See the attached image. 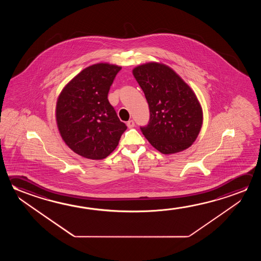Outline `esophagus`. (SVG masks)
I'll return each mask as SVG.
<instances>
[{
    "mask_svg": "<svg viewBox=\"0 0 261 261\" xmlns=\"http://www.w3.org/2000/svg\"><path fill=\"white\" fill-rule=\"evenodd\" d=\"M126 125L128 128H133L135 126V122L133 120H129L128 122L126 123Z\"/></svg>",
    "mask_w": 261,
    "mask_h": 261,
    "instance_id": "obj_1",
    "label": "esophagus"
}]
</instances>
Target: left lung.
Here are the masks:
<instances>
[{
  "label": "left lung",
  "mask_w": 261,
  "mask_h": 261,
  "mask_svg": "<svg viewBox=\"0 0 261 261\" xmlns=\"http://www.w3.org/2000/svg\"><path fill=\"white\" fill-rule=\"evenodd\" d=\"M149 106V123L141 131L162 154L178 153L196 141L203 110L191 87L166 64L150 62L133 69Z\"/></svg>",
  "instance_id": "8db88e82"
}]
</instances>
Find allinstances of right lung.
I'll return each mask as SVG.
<instances>
[{"mask_svg": "<svg viewBox=\"0 0 261 261\" xmlns=\"http://www.w3.org/2000/svg\"><path fill=\"white\" fill-rule=\"evenodd\" d=\"M121 68L108 63L90 65L64 86L57 98L56 124L61 137L83 158H107L127 128L107 99Z\"/></svg>", "mask_w": 261, "mask_h": 261, "instance_id": "right-lung-1", "label": "right lung"}]
</instances>
